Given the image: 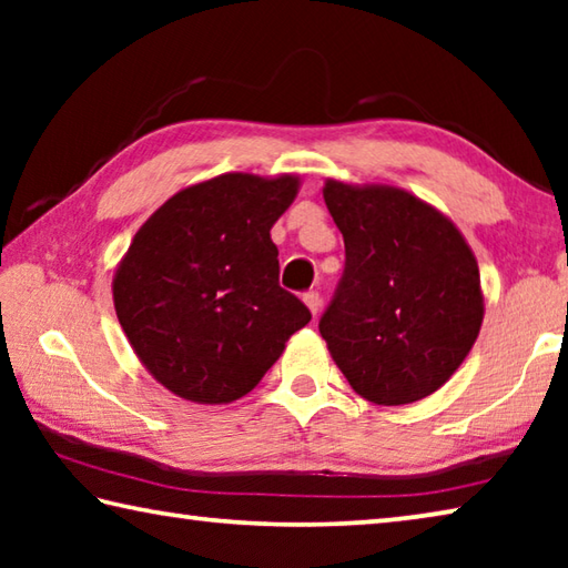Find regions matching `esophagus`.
I'll return each mask as SVG.
<instances>
[{
  "label": "esophagus",
  "instance_id": "esophagus-1",
  "mask_svg": "<svg viewBox=\"0 0 568 568\" xmlns=\"http://www.w3.org/2000/svg\"><path fill=\"white\" fill-rule=\"evenodd\" d=\"M303 301H305V305H307V311H311L313 318H315V315L321 313V305H323L321 293H318V291H307V293L303 295Z\"/></svg>",
  "mask_w": 568,
  "mask_h": 568
}]
</instances>
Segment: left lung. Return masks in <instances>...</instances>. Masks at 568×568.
<instances>
[{"label": "left lung", "mask_w": 568, "mask_h": 568, "mask_svg": "<svg viewBox=\"0 0 568 568\" xmlns=\"http://www.w3.org/2000/svg\"><path fill=\"white\" fill-rule=\"evenodd\" d=\"M323 197L345 243L341 285L318 325L335 365L376 406L430 396L484 323L474 250L408 190L325 180Z\"/></svg>", "instance_id": "obj_1"}]
</instances>
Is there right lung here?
Listing matches in <instances>:
<instances>
[{"label":"right lung","instance_id":"obj_1","mask_svg":"<svg viewBox=\"0 0 568 568\" xmlns=\"http://www.w3.org/2000/svg\"><path fill=\"white\" fill-rule=\"evenodd\" d=\"M297 175L225 172L182 187L134 233L112 277L134 355L175 396L223 406L253 390L311 311L277 283L271 227Z\"/></svg>","mask_w":568,"mask_h":568}]
</instances>
